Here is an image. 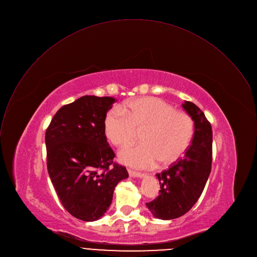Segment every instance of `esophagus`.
<instances>
[{
    "instance_id": "obj_1",
    "label": "esophagus",
    "mask_w": 257,
    "mask_h": 257,
    "mask_svg": "<svg viewBox=\"0 0 257 257\" xmlns=\"http://www.w3.org/2000/svg\"><path fill=\"white\" fill-rule=\"evenodd\" d=\"M127 172H128V174H130L131 177H139V178L145 177V174L140 173V172H137V171H134V170H132V169H127Z\"/></svg>"
}]
</instances>
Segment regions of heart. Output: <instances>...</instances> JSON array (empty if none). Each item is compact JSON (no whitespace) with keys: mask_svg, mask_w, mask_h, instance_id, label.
<instances>
[{"mask_svg":"<svg viewBox=\"0 0 257 257\" xmlns=\"http://www.w3.org/2000/svg\"><path fill=\"white\" fill-rule=\"evenodd\" d=\"M144 143L123 148L118 153L121 163L136 168H150L159 161L169 165L187 151L193 135L191 116L175 110L165 101L142 97L113 107L104 118V133L114 146H124L143 131Z\"/></svg>","mask_w":257,"mask_h":257,"instance_id":"heart-1","label":"heart"}]
</instances>
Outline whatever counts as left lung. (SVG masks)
I'll list each match as a JSON object with an SVG mask.
<instances>
[{
  "instance_id": "obj_1",
  "label": "left lung",
  "mask_w": 257,
  "mask_h": 257,
  "mask_svg": "<svg viewBox=\"0 0 257 257\" xmlns=\"http://www.w3.org/2000/svg\"><path fill=\"white\" fill-rule=\"evenodd\" d=\"M182 107L194 121L191 145L182 158L156 174L160 193L157 198L147 202L153 216L161 220H172L186 214L201 195L212 169L211 123L192 102L185 101Z\"/></svg>"
}]
</instances>
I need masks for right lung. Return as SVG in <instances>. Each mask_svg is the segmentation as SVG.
Masks as SVG:
<instances>
[{
  "mask_svg": "<svg viewBox=\"0 0 257 257\" xmlns=\"http://www.w3.org/2000/svg\"><path fill=\"white\" fill-rule=\"evenodd\" d=\"M112 97L83 96L64 105L45 133L47 171L64 208L75 218L93 222L109 209L117 183L128 177L113 163L104 133Z\"/></svg>",
  "mask_w": 257,
  "mask_h": 257,
  "instance_id": "obj_1",
  "label": "right lung"
}]
</instances>
